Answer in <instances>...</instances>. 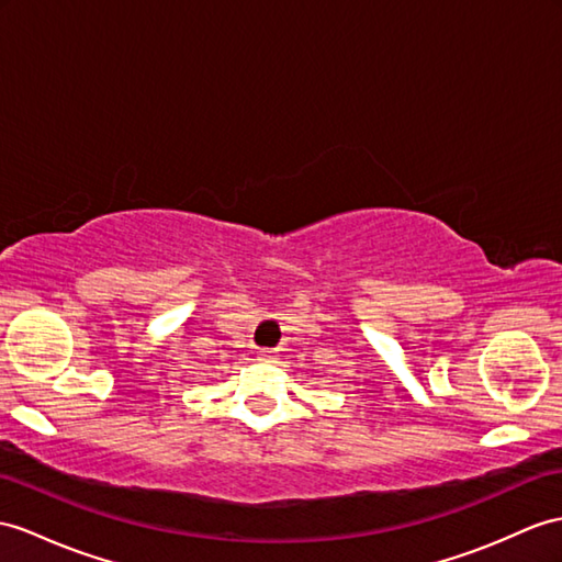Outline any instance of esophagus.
I'll use <instances>...</instances> for the list:
<instances>
[{"label":"esophagus","mask_w":562,"mask_h":562,"mask_svg":"<svg viewBox=\"0 0 562 562\" xmlns=\"http://www.w3.org/2000/svg\"><path fill=\"white\" fill-rule=\"evenodd\" d=\"M257 358L265 360V362H271L273 360V350H259Z\"/></svg>","instance_id":"34e87169"}]
</instances>
